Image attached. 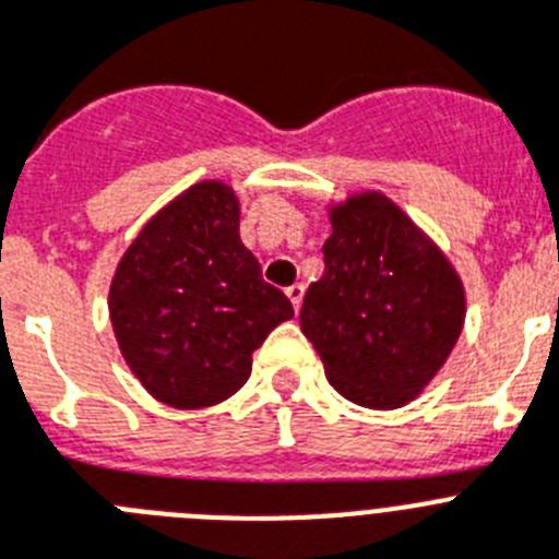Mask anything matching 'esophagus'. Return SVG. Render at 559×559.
<instances>
[{
    "mask_svg": "<svg viewBox=\"0 0 559 559\" xmlns=\"http://www.w3.org/2000/svg\"><path fill=\"white\" fill-rule=\"evenodd\" d=\"M287 298L293 301L295 312H298V309H301V301H304V284H293V287H287Z\"/></svg>",
    "mask_w": 559,
    "mask_h": 559,
    "instance_id": "1",
    "label": "esophagus"
}]
</instances>
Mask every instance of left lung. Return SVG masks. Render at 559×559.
<instances>
[{
    "mask_svg": "<svg viewBox=\"0 0 559 559\" xmlns=\"http://www.w3.org/2000/svg\"><path fill=\"white\" fill-rule=\"evenodd\" d=\"M323 275L309 284L301 330L346 401L401 409L447 364L466 293L440 247L383 192L330 207Z\"/></svg>",
    "mask_w": 559,
    "mask_h": 559,
    "instance_id": "obj_1",
    "label": "left lung"
}]
</instances>
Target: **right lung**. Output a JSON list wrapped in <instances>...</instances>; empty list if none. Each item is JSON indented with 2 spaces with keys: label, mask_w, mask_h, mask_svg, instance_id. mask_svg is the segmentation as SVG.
Here are the masks:
<instances>
[{
  "label": "right lung",
  "mask_w": 559,
  "mask_h": 559,
  "mask_svg": "<svg viewBox=\"0 0 559 559\" xmlns=\"http://www.w3.org/2000/svg\"><path fill=\"white\" fill-rule=\"evenodd\" d=\"M236 190L199 181L158 210L121 255L110 323L130 372L156 401L204 409L247 383L252 352L293 304L261 278L238 236Z\"/></svg>",
  "instance_id": "obj_1"
}]
</instances>
